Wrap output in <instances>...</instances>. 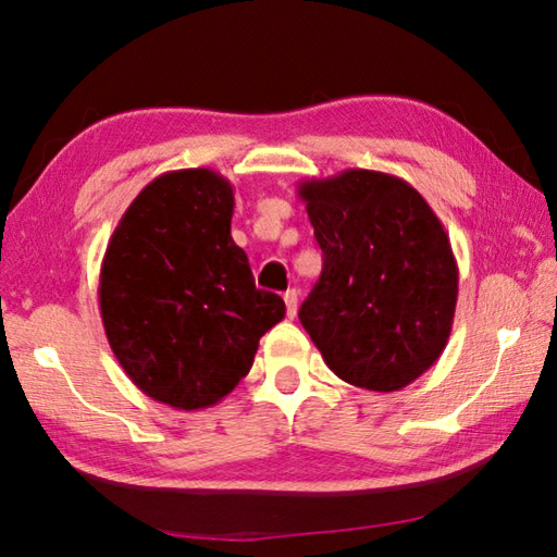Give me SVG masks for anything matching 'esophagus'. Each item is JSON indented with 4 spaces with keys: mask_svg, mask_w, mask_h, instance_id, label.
<instances>
[{
    "mask_svg": "<svg viewBox=\"0 0 557 557\" xmlns=\"http://www.w3.org/2000/svg\"><path fill=\"white\" fill-rule=\"evenodd\" d=\"M285 305H287V317L295 319L297 317V307H299V292L297 289H287L285 292Z\"/></svg>",
    "mask_w": 557,
    "mask_h": 557,
    "instance_id": "34e87169",
    "label": "esophagus"
}]
</instances>
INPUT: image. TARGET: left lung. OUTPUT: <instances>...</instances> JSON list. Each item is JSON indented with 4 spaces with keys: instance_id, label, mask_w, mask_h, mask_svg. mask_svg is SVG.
<instances>
[{
    "instance_id": "left-lung-1",
    "label": "left lung",
    "mask_w": 557,
    "mask_h": 557,
    "mask_svg": "<svg viewBox=\"0 0 557 557\" xmlns=\"http://www.w3.org/2000/svg\"><path fill=\"white\" fill-rule=\"evenodd\" d=\"M297 195L323 250L301 326L343 382L407 387L453 329L458 262L441 219L409 182L377 170L305 180Z\"/></svg>"
}]
</instances>
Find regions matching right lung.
Masks as SVG:
<instances>
[{"instance_id":"right-lung-1","label":"right lung","mask_w":557,"mask_h":557,"mask_svg":"<svg viewBox=\"0 0 557 557\" xmlns=\"http://www.w3.org/2000/svg\"><path fill=\"white\" fill-rule=\"evenodd\" d=\"M234 187L209 168L173 170L138 191L99 272L107 341L150 399L214 407L248 375L285 301L256 289L231 238Z\"/></svg>"}]
</instances>
